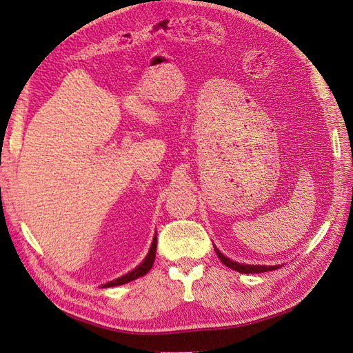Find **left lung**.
Segmentation results:
<instances>
[{"label": "left lung", "mask_w": 353, "mask_h": 353, "mask_svg": "<svg viewBox=\"0 0 353 353\" xmlns=\"http://www.w3.org/2000/svg\"><path fill=\"white\" fill-rule=\"evenodd\" d=\"M215 252H217V256L221 259V263L229 267L232 270H236L239 272H243V274H258V272H267V271H272V270H277L280 265H249V264H241V263H236V261L230 259L224 256L217 248L214 246Z\"/></svg>", "instance_id": "8db88e82"}]
</instances>
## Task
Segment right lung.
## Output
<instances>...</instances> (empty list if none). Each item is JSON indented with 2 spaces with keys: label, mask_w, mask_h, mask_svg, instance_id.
<instances>
[{
  "label": "right lung",
  "mask_w": 353,
  "mask_h": 353,
  "mask_svg": "<svg viewBox=\"0 0 353 353\" xmlns=\"http://www.w3.org/2000/svg\"><path fill=\"white\" fill-rule=\"evenodd\" d=\"M155 252H157V236H154V241H152V245L150 248V252H148V255L145 256V259L142 261V263L138 267H136L134 270H132L130 272H128V274H124V276H121V277H119L116 280L102 284V288L120 286V284H126V283H129L132 280H136V279L145 276L146 272L152 268V264H154V261H155Z\"/></svg>",
  "instance_id": "obj_1"
}]
</instances>
